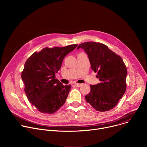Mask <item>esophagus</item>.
Masks as SVG:
<instances>
[{
	"mask_svg": "<svg viewBox=\"0 0 147 147\" xmlns=\"http://www.w3.org/2000/svg\"><path fill=\"white\" fill-rule=\"evenodd\" d=\"M74 86H75L76 87H80L82 86V84H81L75 83V84H74Z\"/></svg>",
	"mask_w": 147,
	"mask_h": 147,
	"instance_id": "34e87169",
	"label": "esophagus"
}]
</instances>
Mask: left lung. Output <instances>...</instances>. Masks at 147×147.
I'll return each mask as SVG.
<instances>
[{
	"label": "left lung",
	"mask_w": 147,
	"mask_h": 147,
	"mask_svg": "<svg viewBox=\"0 0 147 147\" xmlns=\"http://www.w3.org/2000/svg\"><path fill=\"white\" fill-rule=\"evenodd\" d=\"M79 48L88 55L91 69L98 73L96 77L100 81L90 86L91 91L85 96L86 101L99 112L113 109L126 90L127 70L123 59L101 43L86 42Z\"/></svg>",
	"instance_id": "8db88e82"
}]
</instances>
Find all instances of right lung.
Wrapping results in <instances>:
<instances>
[{"mask_svg": "<svg viewBox=\"0 0 147 147\" xmlns=\"http://www.w3.org/2000/svg\"><path fill=\"white\" fill-rule=\"evenodd\" d=\"M77 45L47 47L34 52L26 61L22 73L24 91L29 102L39 112L53 114L65 103L71 87L63 85L55 78V74L64 57Z\"/></svg>", "mask_w": 147, "mask_h": 147, "instance_id": "add662e5", "label": "right lung"}]
</instances>
